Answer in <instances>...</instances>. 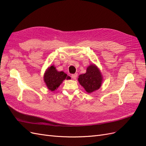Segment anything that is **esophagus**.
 Here are the masks:
<instances>
[{
	"mask_svg": "<svg viewBox=\"0 0 146 146\" xmlns=\"http://www.w3.org/2000/svg\"><path fill=\"white\" fill-rule=\"evenodd\" d=\"M71 77L73 78V79H76L77 77V74H72L71 75Z\"/></svg>",
	"mask_w": 146,
	"mask_h": 146,
	"instance_id": "esophagus-1",
	"label": "esophagus"
}]
</instances>
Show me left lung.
I'll list each match as a JSON object with an SVG mask.
<instances>
[{
    "label": "left lung",
    "instance_id": "1",
    "mask_svg": "<svg viewBox=\"0 0 146 146\" xmlns=\"http://www.w3.org/2000/svg\"><path fill=\"white\" fill-rule=\"evenodd\" d=\"M78 80L86 92L90 93L100 87L102 77L97 66L92 64L88 67L85 74L79 76Z\"/></svg>",
    "mask_w": 146,
    "mask_h": 146
}]
</instances>
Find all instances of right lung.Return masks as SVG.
Here are the masks:
<instances>
[{
    "label": "right lung",
    "mask_w": 146,
    "mask_h": 146,
    "mask_svg": "<svg viewBox=\"0 0 146 146\" xmlns=\"http://www.w3.org/2000/svg\"><path fill=\"white\" fill-rule=\"evenodd\" d=\"M68 78V75L64 72L57 71L54 66H51L47 69L45 73L44 80L48 89L53 91L59 87L60 84L64 80Z\"/></svg>",
    "instance_id": "add662e5"
}]
</instances>
